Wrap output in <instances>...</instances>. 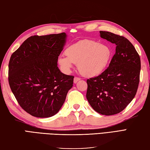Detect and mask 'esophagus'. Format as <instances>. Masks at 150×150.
Here are the masks:
<instances>
[{"label": "esophagus", "mask_w": 150, "mask_h": 150, "mask_svg": "<svg viewBox=\"0 0 150 150\" xmlns=\"http://www.w3.org/2000/svg\"><path fill=\"white\" fill-rule=\"evenodd\" d=\"M79 80H80V78H78V77H74V83H77Z\"/></svg>", "instance_id": "esophagus-1"}]
</instances>
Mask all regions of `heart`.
<instances>
[{
  "label": "heart",
  "mask_w": 150,
  "mask_h": 150,
  "mask_svg": "<svg viewBox=\"0 0 150 150\" xmlns=\"http://www.w3.org/2000/svg\"><path fill=\"white\" fill-rule=\"evenodd\" d=\"M65 55H61L57 62L64 72H69L73 63L77 64L81 74L93 77L103 72L110 62L112 52L104 44L92 40L79 41L67 47Z\"/></svg>",
  "instance_id": "heart-1"
}]
</instances>
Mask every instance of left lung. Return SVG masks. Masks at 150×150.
<instances>
[{"mask_svg": "<svg viewBox=\"0 0 150 150\" xmlns=\"http://www.w3.org/2000/svg\"><path fill=\"white\" fill-rule=\"evenodd\" d=\"M100 37L116 45L109 67L100 75L87 80L86 97L102 115L117 114L136 95L140 81V59L130 41L123 36L100 31Z\"/></svg>", "mask_w": 150, "mask_h": 150, "instance_id": "left-lung-1", "label": "left lung"}]
</instances>
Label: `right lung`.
I'll return each mask as SVG.
<instances>
[{
    "label": "right lung",
    "mask_w": 150,
    "mask_h": 150,
    "mask_svg": "<svg viewBox=\"0 0 150 150\" xmlns=\"http://www.w3.org/2000/svg\"><path fill=\"white\" fill-rule=\"evenodd\" d=\"M65 33L32 36L14 52L8 64V82L25 112L36 117L57 114L64 103L74 77L57 67L66 42Z\"/></svg>",
    "instance_id": "obj_1"
}]
</instances>
